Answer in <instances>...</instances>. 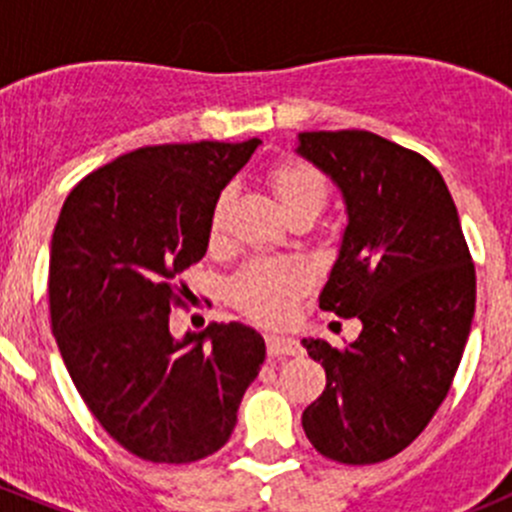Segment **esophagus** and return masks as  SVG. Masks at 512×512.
I'll return each instance as SVG.
<instances>
[{"label":"esophagus","mask_w":512,"mask_h":512,"mask_svg":"<svg viewBox=\"0 0 512 512\" xmlns=\"http://www.w3.org/2000/svg\"><path fill=\"white\" fill-rule=\"evenodd\" d=\"M265 342H267V352L270 356H297L302 352L299 342L294 337H285V334H265Z\"/></svg>","instance_id":"obj_1"}]
</instances>
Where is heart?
<instances>
[{
    "label": "heart",
    "instance_id": "1",
    "mask_svg": "<svg viewBox=\"0 0 512 512\" xmlns=\"http://www.w3.org/2000/svg\"><path fill=\"white\" fill-rule=\"evenodd\" d=\"M270 188L287 220H314L327 203V185L322 175L307 163L287 160L272 168ZM232 205V190H223L210 215V242L223 240L225 220ZM309 285V270L299 260H255L247 262L230 282V297L242 312L255 319L275 322L287 317Z\"/></svg>",
    "mask_w": 512,
    "mask_h": 512
}]
</instances>
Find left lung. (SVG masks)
<instances>
[{"label":"left lung","instance_id":"left-lung-1","mask_svg":"<svg viewBox=\"0 0 512 512\" xmlns=\"http://www.w3.org/2000/svg\"><path fill=\"white\" fill-rule=\"evenodd\" d=\"M294 153L337 185L347 213L319 307L361 322L344 347L302 339L327 374L302 428L332 461H386L451 389L476 312V270L451 193L423 156L369 131L299 133Z\"/></svg>","mask_w":512,"mask_h":512}]
</instances>
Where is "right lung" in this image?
Wrapping results in <instances>:
<instances>
[{
  "label": "right lung",
  "mask_w": 512,
  "mask_h": 512,
  "mask_svg": "<svg viewBox=\"0 0 512 512\" xmlns=\"http://www.w3.org/2000/svg\"><path fill=\"white\" fill-rule=\"evenodd\" d=\"M260 138L138 148L69 193L49 255L51 329L108 436L153 463L225 446L265 339L240 322L170 334L175 277L208 252L210 215Z\"/></svg>",
  "instance_id": "1"
}]
</instances>
